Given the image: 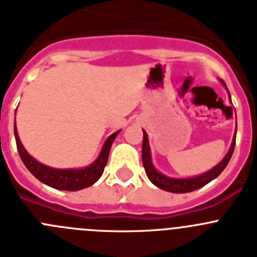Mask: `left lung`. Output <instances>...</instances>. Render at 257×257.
Instances as JSON below:
<instances>
[{
  "label": "left lung",
  "instance_id": "obj_1",
  "mask_svg": "<svg viewBox=\"0 0 257 257\" xmlns=\"http://www.w3.org/2000/svg\"><path fill=\"white\" fill-rule=\"evenodd\" d=\"M223 85L227 89V85L223 82ZM228 91V89H227ZM228 96L230 99V94L228 91ZM144 133V139H143V164H144L145 173H147L148 178L150 180V182L153 185H155L157 187L162 188L164 191L173 192V194H186V192H191L195 190H199V188L204 187L205 185H208L209 182H211L213 180H215L218 176L223 172V169L227 167V164L229 163L230 158H232L233 150H234V145H236V131H234V136H233L232 144H230L229 150L225 154V157L223 158L219 163L214 166L213 168L206 171L205 173H201L199 176H194V177H187V178H175V177H168V176L163 175L161 172L158 171L154 167L152 161V150H150L149 145V139H148V134Z\"/></svg>",
  "mask_w": 257,
  "mask_h": 257
}]
</instances>
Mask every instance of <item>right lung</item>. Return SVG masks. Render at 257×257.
I'll use <instances>...</instances> for the list:
<instances>
[{
  "label": "right lung",
  "instance_id": "right-lung-1",
  "mask_svg": "<svg viewBox=\"0 0 257 257\" xmlns=\"http://www.w3.org/2000/svg\"><path fill=\"white\" fill-rule=\"evenodd\" d=\"M119 131L113 133L103 144L102 150L95 161L88 167L84 168H69V169H60L52 168V167L46 166V164L38 162L35 158H33L29 153L25 150L24 145L21 144L20 138H19L18 128H16V122L14 124V134H15L16 147L20 154L21 161L25 164L29 172L35 178L43 182L44 185L49 187L57 188V190H65V191H79L82 188H86L89 186L94 185L96 181L99 180L100 176L103 175L104 167L107 164L108 155H109L110 147L113 141L118 135Z\"/></svg>",
  "mask_w": 257,
  "mask_h": 257
}]
</instances>
